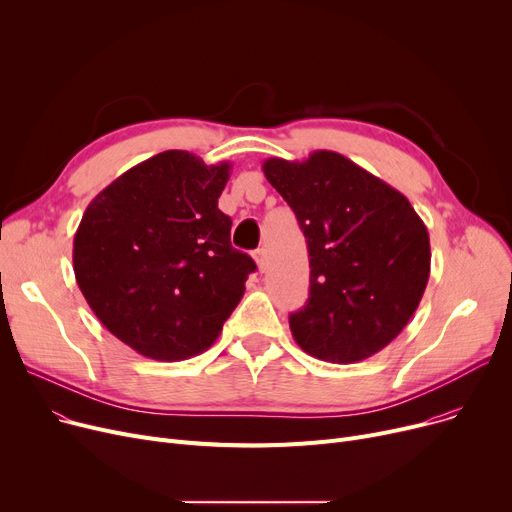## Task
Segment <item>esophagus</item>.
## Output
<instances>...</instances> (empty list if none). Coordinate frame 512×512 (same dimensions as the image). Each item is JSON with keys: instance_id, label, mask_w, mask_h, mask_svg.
Returning a JSON list of instances; mask_svg holds the SVG:
<instances>
[{"instance_id": "esophagus-1", "label": "esophagus", "mask_w": 512, "mask_h": 512, "mask_svg": "<svg viewBox=\"0 0 512 512\" xmlns=\"http://www.w3.org/2000/svg\"><path fill=\"white\" fill-rule=\"evenodd\" d=\"M253 257H255V261H257L259 272L263 274V272L267 270V253H265V249H257V251L253 253Z\"/></svg>"}]
</instances>
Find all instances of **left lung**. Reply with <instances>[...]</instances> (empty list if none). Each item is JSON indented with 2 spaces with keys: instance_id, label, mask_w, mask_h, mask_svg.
<instances>
[{
  "instance_id": "1",
  "label": "left lung",
  "mask_w": 512,
  "mask_h": 512,
  "mask_svg": "<svg viewBox=\"0 0 512 512\" xmlns=\"http://www.w3.org/2000/svg\"><path fill=\"white\" fill-rule=\"evenodd\" d=\"M263 174L299 220L309 251V299L288 317L315 359L357 363L409 324L429 280V234L396 188L336 151L270 157Z\"/></svg>"
}]
</instances>
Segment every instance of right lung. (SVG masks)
<instances>
[{"label":"right lung","instance_id":"right-lung-1","mask_svg":"<svg viewBox=\"0 0 512 512\" xmlns=\"http://www.w3.org/2000/svg\"><path fill=\"white\" fill-rule=\"evenodd\" d=\"M230 164L157 153L89 203L74 234V276L101 324L155 361L191 359L218 340L255 261L230 245L218 209Z\"/></svg>","mask_w":512,"mask_h":512}]
</instances>
